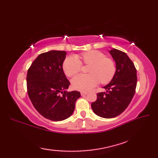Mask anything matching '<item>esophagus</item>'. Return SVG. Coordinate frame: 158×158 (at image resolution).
I'll return each mask as SVG.
<instances>
[{"mask_svg":"<svg viewBox=\"0 0 158 158\" xmlns=\"http://www.w3.org/2000/svg\"><path fill=\"white\" fill-rule=\"evenodd\" d=\"M87 94H88V92H81V96H85V95H86Z\"/></svg>","mask_w":158,"mask_h":158,"instance_id":"34e87169","label":"esophagus"}]
</instances>
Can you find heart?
<instances>
[{
	"label": "heart",
	"mask_w": 158,
	"mask_h": 158,
	"mask_svg": "<svg viewBox=\"0 0 158 158\" xmlns=\"http://www.w3.org/2000/svg\"><path fill=\"white\" fill-rule=\"evenodd\" d=\"M85 64L91 65L89 68V75H79L72 80L74 89L81 92L89 91L98 83H109L116 73V66L113 60L106 58L103 53L98 51H89L79 56ZM81 62L76 56H69L63 63V70L68 77H73L81 70Z\"/></svg>",
	"instance_id": "obj_1"
}]
</instances>
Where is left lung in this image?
<instances>
[{
  "label": "left lung",
  "mask_w": 158,
  "mask_h": 158,
  "mask_svg": "<svg viewBox=\"0 0 158 158\" xmlns=\"http://www.w3.org/2000/svg\"><path fill=\"white\" fill-rule=\"evenodd\" d=\"M116 64V73L108 85L106 92L97 94L92 103L96 115L103 118H113L120 115L129 105L135 94L137 76L135 64L126 53L113 49L109 52Z\"/></svg>",
  "instance_id": "obj_1"
}]
</instances>
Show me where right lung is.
<instances>
[{
  "mask_svg": "<svg viewBox=\"0 0 158 158\" xmlns=\"http://www.w3.org/2000/svg\"><path fill=\"white\" fill-rule=\"evenodd\" d=\"M64 51L41 53L28 70L27 92L36 110L46 119L58 122L72 115L79 92H67L70 82L63 71Z\"/></svg>",
  "mask_w": 158,
  "mask_h": 158,
  "instance_id": "add662e5",
  "label": "right lung"
}]
</instances>
